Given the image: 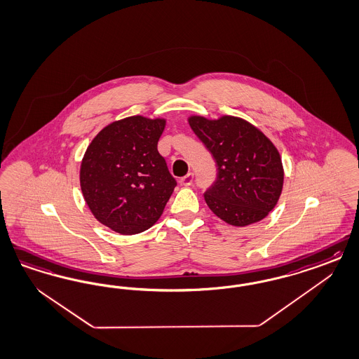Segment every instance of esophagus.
Here are the masks:
<instances>
[{
    "label": "esophagus",
    "mask_w": 359,
    "mask_h": 359,
    "mask_svg": "<svg viewBox=\"0 0 359 359\" xmlns=\"http://www.w3.org/2000/svg\"><path fill=\"white\" fill-rule=\"evenodd\" d=\"M193 173H189L185 177H182L181 180H180V184L182 186H190L191 185V182H193Z\"/></svg>",
    "instance_id": "esophagus-1"
}]
</instances>
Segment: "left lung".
<instances>
[{
    "label": "left lung",
    "instance_id": "8db88e82",
    "mask_svg": "<svg viewBox=\"0 0 359 359\" xmlns=\"http://www.w3.org/2000/svg\"><path fill=\"white\" fill-rule=\"evenodd\" d=\"M218 166L205 193L208 208L226 223L244 227L264 219L278 203L284 168L278 148L266 135L236 116L187 117Z\"/></svg>",
    "mask_w": 359,
    "mask_h": 359
}]
</instances>
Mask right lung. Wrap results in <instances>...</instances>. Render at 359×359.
I'll return each instance as SVG.
<instances>
[{"mask_svg": "<svg viewBox=\"0 0 359 359\" xmlns=\"http://www.w3.org/2000/svg\"><path fill=\"white\" fill-rule=\"evenodd\" d=\"M166 118L129 116L103 128L81 163V189L93 217L121 235L151 229L177 185L157 142Z\"/></svg>", "mask_w": 359, "mask_h": 359, "instance_id": "add662e5", "label": "right lung"}]
</instances>
